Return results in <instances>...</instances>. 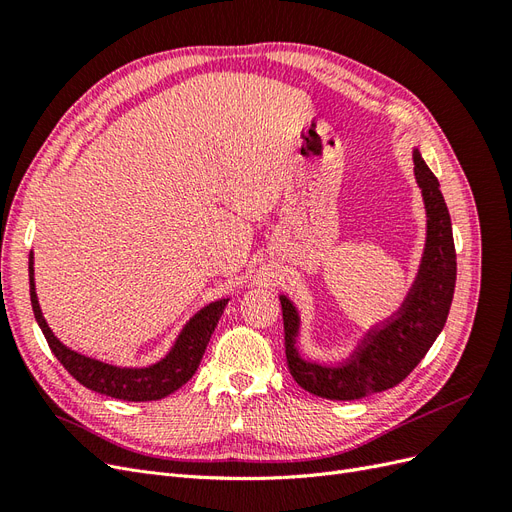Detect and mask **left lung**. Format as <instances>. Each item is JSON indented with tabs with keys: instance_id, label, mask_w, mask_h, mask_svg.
I'll list each match as a JSON object with an SVG mask.
<instances>
[{
	"instance_id": "obj_1",
	"label": "left lung",
	"mask_w": 512,
	"mask_h": 512,
	"mask_svg": "<svg viewBox=\"0 0 512 512\" xmlns=\"http://www.w3.org/2000/svg\"><path fill=\"white\" fill-rule=\"evenodd\" d=\"M414 175L427 209V245L421 269L399 312L382 327L369 331L348 361L333 367L303 361L294 348V337L299 333V314L286 297H280L288 369L294 382L312 395L333 401H352L393 389L423 361L444 329L457 280L451 215H448L436 175L431 173L418 151H414Z\"/></svg>"
}]
</instances>
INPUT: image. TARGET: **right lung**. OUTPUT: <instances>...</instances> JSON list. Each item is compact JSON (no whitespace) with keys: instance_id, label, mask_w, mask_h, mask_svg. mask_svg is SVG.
<instances>
[{"instance_id":"add662e5","label":"right lung","mask_w":512,"mask_h":512,"mask_svg":"<svg viewBox=\"0 0 512 512\" xmlns=\"http://www.w3.org/2000/svg\"><path fill=\"white\" fill-rule=\"evenodd\" d=\"M29 297H32L34 316L46 337V344H49V348L57 356V361L68 369V374L91 391L123 401H156L175 393L179 386L188 382L196 374L200 359H203V354L207 350L211 333L218 327V320L228 303V299H224L209 303L207 307L200 309V312L185 324L173 350H170L160 363L143 369H130L89 359V356L66 348L53 335L38 305L32 254H29Z\"/></svg>"}]
</instances>
